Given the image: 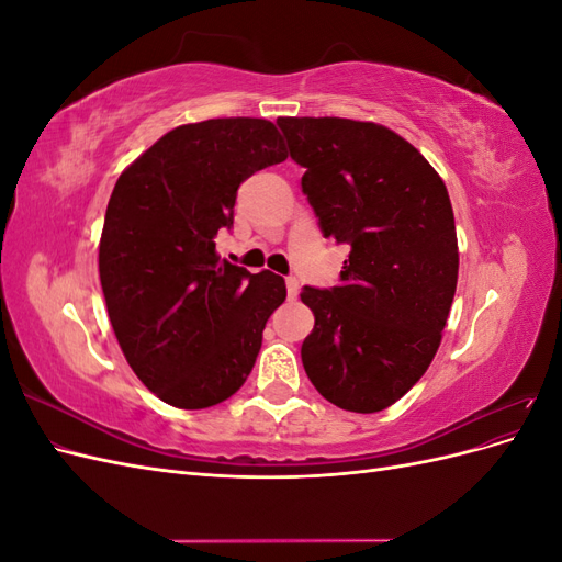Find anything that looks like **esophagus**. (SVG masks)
Returning <instances> with one entry per match:
<instances>
[{"label": "esophagus", "instance_id": "esophagus-1", "mask_svg": "<svg viewBox=\"0 0 562 562\" xmlns=\"http://www.w3.org/2000/svg\"><path fill=\"white\" fill-rule=\"evenodd\" d=\"M285 288H288V297L295 300L297 293H300V281H297L295 277H288V279H285Z\"/></svg>", "mask_w": 562, "mask_h": 562}]
</instances>
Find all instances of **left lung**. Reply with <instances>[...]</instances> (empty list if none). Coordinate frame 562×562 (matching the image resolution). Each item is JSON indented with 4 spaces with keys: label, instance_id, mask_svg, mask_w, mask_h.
<instances>
[{
    "label": "left lung",
    "instance_id": "8db88e82",
    "mask_svg": "<svg viewBox=\"0 0 562 562\" xmlns=\"http://www.w3.org/2000/svg\"><path fill=\"white\" fill-rule=\"evenodd\" d=\"M326 239L347 244L339 285H304L314 330L302 366L349 413H380L427 372L457 288L446 182L398 133L339 116H281Z\"/></svg>",
    "mask_w": 562,
    "mask_h": 562
}]
</instances>
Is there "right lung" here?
<instances>
[{"instance_id": "right-lung-1", "label": "right lung", "mask_w": 562, "mask_h": 562, "mask_svg": "<svg viewBox=\"0 0 562 562\" xmlns=\"http://www.w3.org/2000/svg\"><path fill=\"white\" fill-rule=\"evenodd\" d=\"M285 157L267 119H209L168 131L114 184L100 285L128 366L168 405H217L250 375L285 281L220 262L213 239L239 184Z\"/></svg>"}]
</instances>
